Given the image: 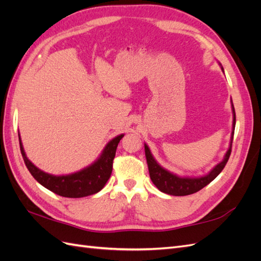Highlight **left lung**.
I'll return each instance as SVG.
<instances>
[{"instance_id": "left-lung-1", "label": "left lung", "mask_w": 261, "mask_h": 261, "mask_svg": "<svg viewBox=\"0 0 261 261\" xmlns=\"http://www.w3.org/2000/svg\"><path fill=\"white\" fill-rule=\"evenodd\" d=\"M231 109H232L233 118H232V131H231L229 149L226 152L223 161L218 163L207 175L199 176V177H182L176 174H173V173L169 172L168 170L163 169L161 165H159V163L155 161V159L151 154L149 146L144 144V151H145L146 162H148L151 181L160 191L165 193V194L174 195V196L191 195L198 192L199 190H202L203 188H205L207 184H210L213 179H215L217 177V175L225 168V165L227 161H228L230 152H231V143H232L233 131H235V124H236L235 108H233L232 101H231Z\"/></svg>"}]
</instances>
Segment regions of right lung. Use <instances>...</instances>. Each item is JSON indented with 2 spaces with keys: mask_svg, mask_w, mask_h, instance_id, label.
I'll list each match as a JSON object with an SVG mask.
<instances>
[{
  "mask_svg": "<svg viewBox=\"0 0 261 261\" xmlns=\"http://www.w3.org/2000/svg\"><path fill=\"white\" fill-rule=\"evenodd\" d=\"M124 135H120L112 139L111 141L106 145L101 155L98 158L96 162L87 166L82 171L72 173L68 175H53L48 174L33 164L25 154L21 137L18 135L19 148H21L22 156L26 168L36 181L42 184L44 188L54 192L55 194L63 197L79 198L96 194L99 191L103 189L106 183L111 175L113 159L116 155L117 146L120 140Z\"/></svg>",
  "mask_w": 261,
  "mask_h": 261,
  "instance_id": "obj_1",
  "label": "right lung"
}]
</instances>
